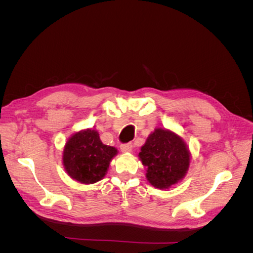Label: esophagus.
<instances>
[{
  "instance_id": "1",
  "label": "esophagus",
  "mask_w": 253,
  "mask_h": 253,
  "mask_svg": "<svg viewBox=\"0 0 253 253\" xmlns=\"http://www.w3.org/2000/svg\"><path fill=\"white\" fill-rule=\"evenodd\" d=\"M120 150L122 152H131L133 150V143L132 142H128V143H122L120 145Z\"/></svg>"
}]
</instances>
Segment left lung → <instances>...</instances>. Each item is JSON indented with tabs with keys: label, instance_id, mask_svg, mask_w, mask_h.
<instances>
[{
	"label": "left lung",
	"instance_id": "8db88e82",
	"mask_svg": "<svg viewBox=\"0 0 253 253\" xmlns=\"http://www.w3.org/2000/svg\"><path fill=\"white\" fill-rule=\"evenodd\" d=\"M147 167V178L152 186L170 188L180 180L189 168L190 153L180 137L163 128H156L139 153Z\"/></svg>",
	"mask_w": 253,
	"mask_h": 253
}]
</instances>
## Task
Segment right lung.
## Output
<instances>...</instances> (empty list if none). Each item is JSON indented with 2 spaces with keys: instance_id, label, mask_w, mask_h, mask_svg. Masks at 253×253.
<instances>
[{
  "instance_id": "obj_1",
  "label": "right lung",
  "mask_w": 253,
  "mask_h": 253,
  "mask_svg": "<svg viewBox=\"0 0 253 253\" xmlns=\"http://www.w3.org/2000/svg\"><path fill=\"white\" fill-rule=\"evenodd\" d=\"M117 150L103 144L98 132L86 129L76 133L65 144L63 164L73 179L94 183L103 178Z\"/></svg>"
}]
</instances>
